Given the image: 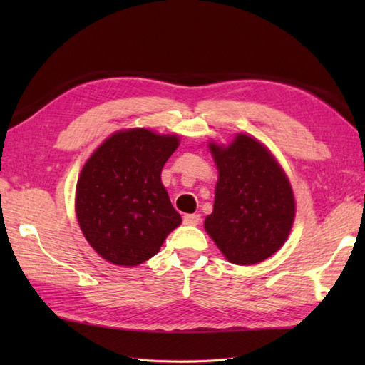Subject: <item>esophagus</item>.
Returning <instances> with one entry per match:
<instances>
[{"mask_svg": "<svg viewBox=\"0 0 365 365\" xmlns=\"http://www.w3.org/2000/svg\"><path fill=\"white\" fill-rule=\"evenodd\" d=\"M183 222L187 224V226H197L200 222V215L199 213H188L183 216Z\"/></svg>", "mask_w": 365, "mask_h": 365, "instance_id": "obj_1", "label": "esophagus"}]
</instances>
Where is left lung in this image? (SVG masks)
<instances>
[{
    "mask_svg": "<svg viewBox=\"0 0 365 365\" xmlns=\"http://www.w3.org/2000/svg\"><path fill=\"white\" fill-rule=\"evenodd\" d=\"M218 168L205 230L230 263L254 265L279 251L294 220L284 169L257 139L238 133L227 147L208 144Z\"/></svg>",
    "mask_w": 365,
    "mask_h": 365,
    "instance_id": "8db88e82",
    "label": "left lung"
}]
</instances>
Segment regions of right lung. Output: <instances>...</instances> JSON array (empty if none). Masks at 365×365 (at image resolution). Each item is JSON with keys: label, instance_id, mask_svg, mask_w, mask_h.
<instances>
[{"label": "right lung", "instance_id": "add662e5", "mask_svg": "<svg viewBox=\"0 0 365 365\" xmlns=\"http://www.w3.org/2000/svg\"><path fill=\"white\" fill-rule=\"evenodd\" d=\"M177 135L149 128L115 131L91 155L76 183L75 210L97 254L136 267L160 251L180 226L161 183V169L178 147Z\"/></svg>", "mask_w": 365, "mask_h": 365}]
</instances>
